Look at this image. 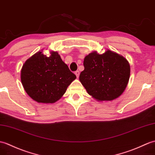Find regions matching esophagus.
<instances>
[{"instance_id":"1","label":"esophagus","mask_w":155,"mask_h":155,"mask_svg":"<svg viewBox=\"0 0 155 155\" xmlns=\"http://www.w3.org/2000/svg\"><path fill=\"white\" fill-rule=\"evenodd\" d=\"M74 74H75V75H76V76H77V77L78 78V77H79V74H80V72H79L78 71H77L74 72Z\"/></svg>"}]
</instances>
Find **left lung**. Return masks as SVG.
Masks as SVG:
<instances>
[{"mask_svg":"<svg viewBox=\"0 0 155 155\" xmlns=\"http://www.w3.org/2000/svg\"><path fill=\"white\" fill-rule=\"evenodd\" d=\"M79 77L89 95L97 101H112L126 88L130 77L128 61L110 49L102 54L93 51L84 59Z\"/></svg>","mask_w":155,"mask_h":155,"instance_id":"1","label":"left lung"}]
</instances>
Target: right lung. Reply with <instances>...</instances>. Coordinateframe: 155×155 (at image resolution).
Instances as JSON below:
<instances>
[{
	"mask_svg": "<svg viewBox=\"0 0 155 155\" xmlns=\"http://www.w3.org/2000/svg\"><path fill=\"white\" fill-rule=\"evenodd\" d=\"M43 50L28 59L21 69L20 79L25 91L38 103H55L76 79L57 51L48 57Z\"/></svg>",
	"mask_w": 155,
	"mask_h": 155,
	"instance_id": "1",
	"label": "right lung"
}]
</instances>
